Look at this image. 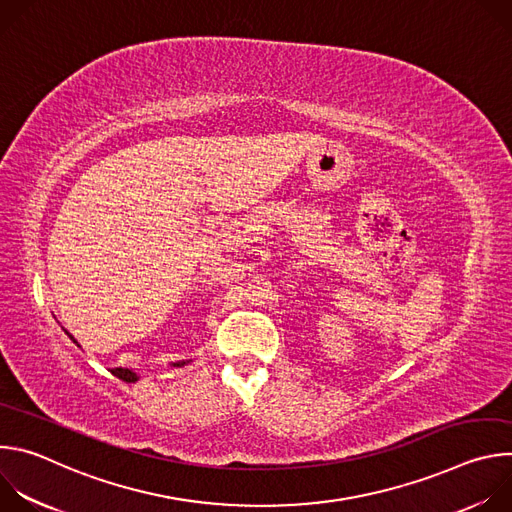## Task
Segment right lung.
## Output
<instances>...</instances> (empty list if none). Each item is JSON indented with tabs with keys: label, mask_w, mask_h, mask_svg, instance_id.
<instances>
[{
	"label": "right lung",
	"mask_w": 512,
	"mask_h": 512,
	"mask_svg": "<svg viewBox=\"0 0 512 512\" xmlns=\"http://www.w3.org/2000/svg\"><path fill=\"white\" fill-rule=\"evenodd\" d=\"M64 330V328H62ZM64 334L72 340V342H75L79 348H81V344L77 342V338L75 336H72L70 332H66L64 330ZM190 360H178V362H172V367H184V364H188ZM111 375H115L117 379H121V381H125V383H137L139 381V375L133 371V369H123V367H117V369H111Z\"/></svg>",
	"instance_id": "right-lung-1"
}]
</instances>
